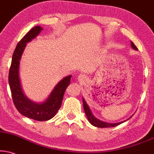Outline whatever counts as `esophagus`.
Here are the masks:
<instances>
[{
	"instance_id": "esophagus-1",
	"label": "esophagus",
	"mask_w": 154,
	"mask_h": 154,
	"mask_svg": "<svg viewBox=\"0 0 154 154\" xmlns=\"http://www.w3.org/2000/svg\"><path fill=\"white\" fill-rule=\"evenodd\" d=\"M86 79V76L85 75H82V74H81V75H79L78 76V80L80 82H82Z\"/></svg>"
}]
</instances>
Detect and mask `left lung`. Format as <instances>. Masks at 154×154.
<instances>
[{"label":"left lung","mask_w":154,"mask_h":154,"mask_svg":"<svg viewBox=\"0 0 154 154\" xmlns=\"http://www.w3.org/2000/svg\"><path fill=\"white\" fill-rule=\"evenodd\" d=\"M131 47L134 50L138 49L137 46H136L133 42H131ZM82 100H83V106H84V109H85V114H86L87 117L88 119L89 122H90L92 125H94V126H97V127H99V128H108V127H114V126L119 125L120 124L122 123V122H119V123H116V124H108V123H105V122H103L102 121L97 119L92 115L90 109H89L88 105L87 104V103L85 101V100L83 99Z\"/></svg>","instance_id":"1"}]
</instances>
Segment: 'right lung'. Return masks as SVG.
<instances>
[{
    "mask_svg": "<svg viewBox=\"0 0 154 154\" xmlns=\"http://www.w3.org/2000/svg\"><path fill=\"white\" fill-rule=\"evenodd\" d=\"M42 28L35 26L32 28L17 43L13 52L9 70L8 82L15 106L23 116L36 121H47L55 115L61 106L65 89L70 84L71 75L62 79L56 85L50 97L42 104H36L28 100L23 94L19 79L20 60L27 42L35 38Z\"/></svg>",
    "mask_w": 154,
    "mask_h": 154,
    "instance_id": "1",
    "label": "right lung"
}]
</instances>
